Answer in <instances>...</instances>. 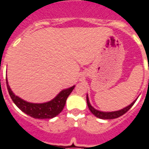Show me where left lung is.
I'll return each instance as SVG.
<instances>
[{"label": "left lung", "instance_id": "8db88e82", "mask_svg": "<svg viewBox=\"0 0 149 149\" xmlns=\"http://www.w3.org/2000/svg\"><path fill=\"white\" fill-rule=\"evenodd\" d=\"M136 101V100L132 102V104L128 105L127 107H125V108L121 109L120 111H112V112H103V111H100L98 110H96L94 107L91 106V104H90V101H89L88 96H86V102H87V105H88V107L90 109V111H91V113L94 114V115L98 118H100V119H114V118H118L120 116H122L123 114H125L126 112H127L129 109H131L134 104Z\"/></svg>", "mask_w": 149, "mask_h": 149}]
</instances>
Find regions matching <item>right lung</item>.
<instances>
[{
  "mask_svg": "<svg viewBox=\"0 0 149 149\" xmlns=\"http://www.w3.org/2000/svg\"><path fill=\"white\" fill-rule=\"evenodd\" d=\"M6 83L8 93L16 106L24 113L31 116V118L38 119H49L58 115L63 110L66 99L75 87V86H72L70 88L63 90L53 100L49 102L43 104H33L25 101L17 96H15L10 90L7 79Z\"/></svg>",
  "mask_w": 149,
  "mask_h": 149,
  "instance_id": "obj_1",
  "label": "right lung"
}]
</instances>
